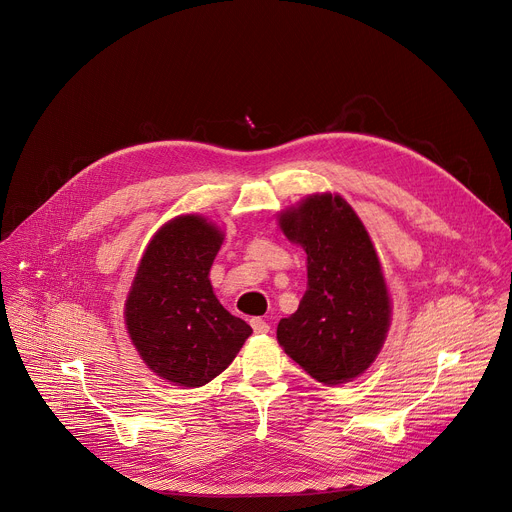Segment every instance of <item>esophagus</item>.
Here are the masks:
<instances>
[{
  "mask_svg": "<svg viewBox=\"0 0 512 512\" xmlns=\"http://www.w3.org/2000/svg\"><path fill=\"white\" fill-rule=\"evenodd\" d=\"M250 326H252V330H254L256 334H266V332L270 330L268 322L262 320V318H252V320H250Z\"/></svg>",
  "mask_w": 512,
  "mask_h": 512,
  "instance_id": "obj_1",
  "label": "esophagus"
}]
</instances>
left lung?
I'll return each instance as SVG.
<instances>
[{
  "label": "left lung",
  "instance_id": "obj_1",
  "mask_svg": "<svg viewBox=\"0 0 512 512\" xmlns=\"http://www.w3.org/2000/svg\"><path fill=\"white\" fill-rule=\"evenodd\" d=\"M287 240L307 254V291L277 328L279 344L313 379L352 381L377 359L391 301L369 233L340 194H311L281 213Z\"/></svg>",
  "mask_w": 512,
  "mask_h": 512
}]
</instances>
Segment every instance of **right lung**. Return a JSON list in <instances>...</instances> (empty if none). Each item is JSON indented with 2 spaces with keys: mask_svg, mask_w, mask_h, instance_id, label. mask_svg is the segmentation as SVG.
<instances>
[{
  "mask_svg": "<svg viewBox=\"0 0 512 512\" xmlns=\"http://www.w3.org/2000/svg\"><path fill=\"white\" fill-rule=\"evenodd\" d=\"M221 244L223 231L201 215L168 221L145 248L125 303L143 363L182 387L215 379L252 334L213 293L209 270Z\"/></svg>",
  "mask_w": 512,
  "mask_h": 512,
  "instance_id": "1",
  "label": "right lung"
}]
</instances>
